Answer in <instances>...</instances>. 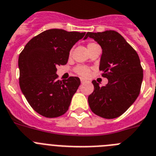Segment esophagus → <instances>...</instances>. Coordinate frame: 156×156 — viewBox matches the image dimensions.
<instances>
[{"label": "esophagus", "instance_id": "1", "mask_svg": "<svg viewBox=\"0 0 156 156\" xmlns=\"http://www.w3.org/2000/svg\"><path fill=\"white\" fill-rule=\"evenodd\" d=\"M81 82L82 83H85V82H86V80H85L84 78H81Z\"/></svg>", "mask_w": 156, "mask_h": 156}]
</instances>
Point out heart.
Listing matches in <instances>:
<instances>
[{
	"instance_id": "b5f03b06",
	"label": "heart",
	"mask_w": 156,
	"mask_h": 156,
	"mask_svg": "<svg viewBox=\"0 0 156 156\" xmlns=\"http://www.w3.org/2000/svg\"><path fill=\"white\" fill-rule=\"evenodd\" d=\"M96 44H94V43H89V44H88L87 48H90V47H92V46L96 45ZM75 71H76V72L79 74V75H81V76H83V77L89 76V73H90V71H89V69L86 67H83V66H78V67L75 69Z\"/></svg>"
}]
</instances>
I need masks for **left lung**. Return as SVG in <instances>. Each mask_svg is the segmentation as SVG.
Returning <instances> with one entry per match:
<instances>
[{
  "label": "left lung",
  "mask_w": 156,
  "mask_h": 156,
  "mask_svg": "<svg viewBox=\"0 0 156 156\" xmlns=\"http://www.w3.org/2000/svg\"><path fill=\"white\" fill-rule=\"evenodd\" d=\"M87 37L94 39L102 48L100 70L108 79L106 86L96 81L93 93L88 97L90 109L104 119H115L132 105L140 93L143 69L137 53L120 34L115 30L92 33Z\"/></svg>",
  "instance_id": "left-lung-1"
}]
</instances>
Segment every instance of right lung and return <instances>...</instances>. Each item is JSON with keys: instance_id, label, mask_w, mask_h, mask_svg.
Here are the masks:
<instances>
[{"instance_id": "right-lung-1", "label": "right lung", "mask_w": 156, "mask_h": 156, "mask_svg": "<svg viewBox=\"0 0 156 156\" xmlns=\"http://www.w3.org/2000/svg\"><path fill=\"white\" fill-rule=\"evenodd\" d=\"M85 34L86 32L48 30L31 39L20 54V89L41 115L59 117L68 110L81 82L78 77L58 80L56 67L67 63L70 49Z\"/></svg>"}]
</instances>
